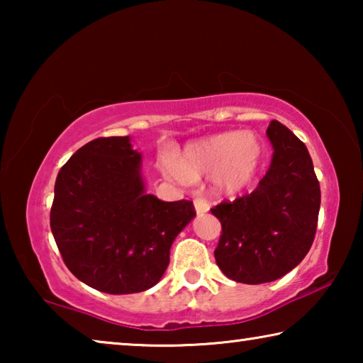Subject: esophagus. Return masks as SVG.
Returning a JSON list of instances; mask_svg holds the SVG:
<instances>
[{"instance_id":"1","label":"esophagus","mask_w":363,"mask_h":363,"mask_svg":"<svg viewBox=\"0 0 363 363\" xmlns=\"http://www.w3.org/2000/svg\"><path fill=\"white\" fill-rule=\"evenodd\" d=\"M194 205H195L196 214H203V213H206L208 210H210V205H208V201H205L203 199H196L194 201Z\"/></svg>"}]
</instances>
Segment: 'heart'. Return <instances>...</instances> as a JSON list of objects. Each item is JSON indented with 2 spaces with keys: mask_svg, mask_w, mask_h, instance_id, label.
Masks as SVG:
<instances>
[{
  "mask_svg": "<svg viewBox=\"0 0 363 363\" xmlns=\"http://www.w3.org/2000/svg\"><path fill=\"white\" fill-rule=\"evenodd\" d=\"M261 157V140L253 133L229 131L189 144L173 160L169 173L181 182L213 174L218 194L235 195L253 181Z\"/></svg>",
  "mask_w": 363,
  "mask_h": 363,
  "instance_id": "obj_1",
  "label": "heart"
}]
</instances>
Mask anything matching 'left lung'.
I'll use <instances>...</instances> for the list:
<instances>
[{"mask_svg": "<svg viewBox=\"0 0 363 363\" xmlns=\"http://www.w3.org/2000/svg\"><path fill=\"white\" fill-rule=\"evenodd\" d=\"M267 138L274 155L251 194L211 208L223 232L214 257L230 280L259 285L290 272L314 242L320 186L304 143L272 120Z\"/></svg>", "mask_w": 363, "mask_h": 363, "instance_id": "left-lung-1", "label": "left lung"}]
</instances>
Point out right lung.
<instances>
[{
    "mask_svg": "<svg viewBox=\"0 0 363 363\" xmlns=\"http://www.w3.org/2000/svg\"><path fill=\"white\" fill-rule=\"evenodd\" d=\"M130 136L94 139L60 168L51 230L78 280L108 294L145 291L169 264L174 238L195 218L189 200L145 192Z\"/></svg>",
    "mask_w": 363,
    "mask_h": 363,
    "instance_id": "1",
    "label": "right lung"
}]
</instances>
